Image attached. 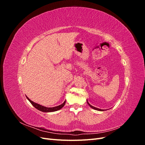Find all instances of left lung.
Listing matches in <instances>:
<instances>
[{
	"label": "left lung",
	"instance_id": "obj_1",
	"mask_svg": "<svg viewBox=\"0 0 145 145\" xmlns=\"http://www.w3.org/2000/svg\"><path fill=\"white\" fill-rule=\"evenodd\" d=\"M86 102H87V103H88V105L91 108H93V109H95V110H97V111H105V109H99V108H95V107H94V106H92V105H91L89 103V102H88V100H86Z\"/></svg>",
	"mask_w": 145,
	"mask_h": 145
}]
</instances>
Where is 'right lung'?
I'll list each match as a JSON object with an SVG mask.
<instances>
[{
    "mask_svg": "<svg viewBox=\"0 0 145 145\" xmlns=\"http://www.w3.org/2000/svg\"><path fill=\"white\" fill-rule=\"evenodd\" d=\"M27 98L29 101V102L33 105V106L34 107L36 108L37 109H38V110L42 111V112H54V111H58V110H59V109H60L61 108H62L64 106V105H65V102H66V101H65V102L62 105H60L57 106H55V107H52V108H48V107L43 106H42V105H40L37 104L36 103L33 102V101L31 100L27 97Z\"/></svg>",
    "mask_w": 145,
    "mask_h": 145,
    "instance_id": "obj_1",
    "label": "right lung"
}]
</instances>
